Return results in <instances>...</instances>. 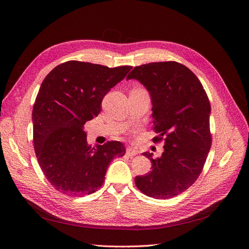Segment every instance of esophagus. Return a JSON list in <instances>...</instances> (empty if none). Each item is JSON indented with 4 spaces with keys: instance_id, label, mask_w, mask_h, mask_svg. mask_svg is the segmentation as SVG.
<instances>
[{
    "instance_id": "34e87169",
    "label": "esophagus",
    "mask_w": 249,
    "mask_h": 249,
    "mask_svg": "<svg viewBox=\"0 0 249 249\" xmlns=\"http://www.w3.org/2000/svg\"><path fill=\"white\" fill-rule=\"evenodd\" d=\"M138 154V150L135 148V147H132V146H129L126 147V155L130 156V157H134L136 156Z\"/></svg>"
}]
</instances>
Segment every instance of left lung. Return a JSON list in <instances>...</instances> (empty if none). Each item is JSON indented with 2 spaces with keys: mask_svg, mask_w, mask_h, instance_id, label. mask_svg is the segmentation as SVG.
Masks as SVG:
<instances>
[{
  "mask_svg": "<svg viewBox=\"0 0 249 249\" xmlns=\"http://www.w3.org/2000/svg\"><path fill=\"white\" fill-rule=\"evenodd\" d=\"M136 79L152 97L153 129L164 139V152L152 162V171L135 178L138 189L149 197L167 199L186 191L202 171L212 145L211 105L200 81L176 61L134 67L126 80Z\"/></svg>",
  "mask_w": 249,
  "mask_h": 249,
  "instance_id": "1",
  "label": "left lung"
}]
</instances>
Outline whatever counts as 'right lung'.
Here are the masks:
<instances>
[{
  "mask_svg": "<svg viewBox=\"0 0 249 249\" xmlns=\"http://www.w3.org/2000/svg\"><path fill=\"white\" fill-rule=\"evenodd\" d=\"M131 69L71 60L44 78L32 112L33 142L43 175L57 191L71 196L95 192L110 162L124 156L119 141L88 145L83 129L100 114L104 96Z\"/></svg>",
  "mask_w": 249,
  "mask_h": 249,
  "instance_id": "right-lung-1",
  "label": "right lung"
}]
</instances>
